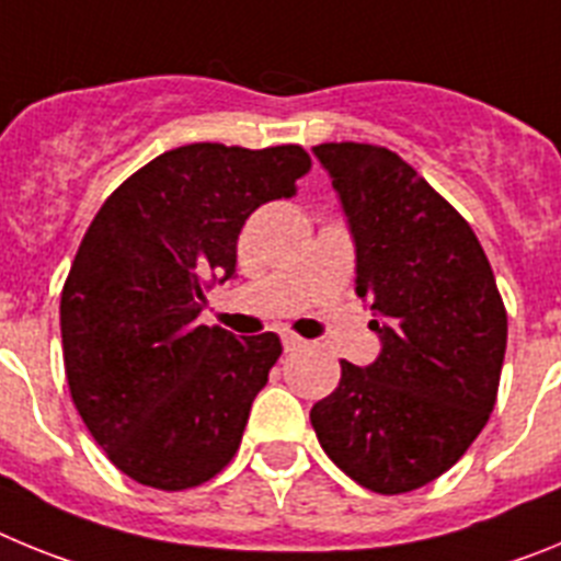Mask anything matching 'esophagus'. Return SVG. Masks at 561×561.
Returning a JSON list of instances; mask_svg holds the SVG:
<instances>
[{
  "label": "esophagus",
  "mask_w": 561,
  "mask_h": 561,
  "mask_svg": "<svg viewBox=\"0 0 561 561\" xmlns=\"http://www.w3.org/2000/svg\"><path fill=\"white\" fill-rule=\"evenodd\" d=\"M304 345H306L304 336H297V334H291V331H286V334H284V348L286 351H297V348H304Z\"/></svg>",
  "instance_id": "1"
}]
</instances>
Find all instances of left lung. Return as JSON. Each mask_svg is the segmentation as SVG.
<instances>
[{
	"mask_svg": "<svg viewBox=\"0 0 561 561\" xmlns=\"http://www.w3.org/2000/svg\"><path fill=\"white\" fill-rule=\"evenodd\" d=\"M356 247V295L381 351L311 408L320 447L379 494L433 483L472 447L497 401L503 297L472 227L399 153L368 142L311 148Z\"/></svg>",
	"mask_w": 561,
	"mask_h": 561,
	"instance_id": "obj_1",
	"label": "left lung"
}]
</instances>
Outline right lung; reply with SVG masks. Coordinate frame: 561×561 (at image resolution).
<instances>
[{
  "instance_id": "1",
  "label": "right lung",
  "mask_w": 561,
  "mask_h": 561,
  "mask_svg": "<svg viewBox=\"0 0 561 561\" xmlns=\"http://www.w3.org/2000/svg\"><path fill=\"white\" fill-rule=\"evenodd\" d=\"M300 146L193 142L160 153L103 202L61 291L69 393L123 474L182 492L236 455L280 356L266 331L199 325L210 280L236 275L250 213L295 196Z\"/></svg>"
}]
</instances>
